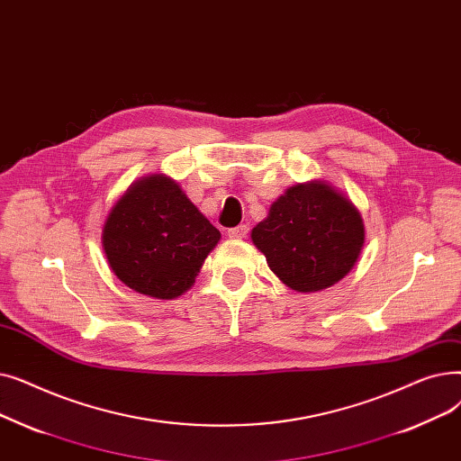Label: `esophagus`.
Masks as SVG:
<instances>
[{"label": "esophagus", "mask_w": 461, "mask_h": 461, "mask_svg": "<svg viewBox=\"0 0 461 461\" xmlns=\"http://www.w3.org/2000/svg\"><path fill=\"white\" fill-rule=\"evenodd\" d=\"M249 232V227L248 225H238V227H232L229 229V238H246Z\"/></svg>", "instance_id": "34e87169"}]
</instances>
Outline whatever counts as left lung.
Returning a JSON list of instances; mask_svg holds the SVG:
<instances>
[{
    "mask_svg": "<svg viewBox=\"0 0 461 461\" xmlns=\"http://www.w3.org/2000/svg\"><path fill=\"white\" fill-rule=\"evenodd\" d=\"M270 270L287 287L313 293L348 274L364 246L358 210L330 185L291 187L251 232Z\"/></svg>",
    "mask_w": 461,
    "mask_h": 461,
    "instance_id": "1",
    "label": "left lung"
}]
</instances>
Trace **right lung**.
<instances>
[{"label":"right lung","instance_id":"1","mask_svg":"<svg viewBox=\"0 0 461 461\" xmlns=\"http://www.w3.org/2000/svg\"><path fill=\"white\" fill-rule=\"evenodd\" d=\"M219 238L180 185L158 174L135 184L113 208L103 249L127 287L168 300L191 287Z\"/></svg>","mask_w":461,"mask_h":461}]
</instances>
